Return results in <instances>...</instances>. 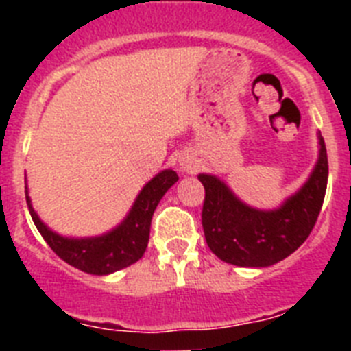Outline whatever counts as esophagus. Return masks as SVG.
<instances>
[{
  "label": "esophagus",
  "mask_w": 351,
  "mask_h": 351,
  "mask_svg": "<svg viewBox=\"0 0 351 351\" xmlns=\"http://www.w3.org/2000/svg\"><path fill=\"white\" fill-rule=\"evenodd\" d=\"M181 169L184 170V172H193V170H195V163L190 160V158H182V160H181Z\"/></svg>",
  "instance_id": "esophagus-1"
}]
</instances>
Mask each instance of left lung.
I'll return each mask as SVG.
<instances>
[{
	"label": "left lung",
	"mask_w": 351,
	"mask_h": 351,
	"mask_svg": "<svg viewBox=\"0 0 351 351\" xmlns=\"http://www.w3.org/2000/svg\"><path fill=\"white\" fill-rule=\"evenodd\" d=\"M304 186L280 209L258 210L241 202L218 178L200 173L206 198L202 226L207 246L219 260L239 267H269L291 255L309 237L325 198L328 179L327 149Z\"/></svg>",
	"instance_id": "1"
}]
</instances>
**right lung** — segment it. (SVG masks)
Wrapping results in <instances>:
<instances>
[{
	"instance_id": "1",
	"label": "right lung",
	"mask_w": 351,
	"mask_h": 351,
	"mask_svg": "<svg viewBox=\"0 0 351 351\" xmlns=\"http://www.w3.org/2000/svg\"><path fill=\"white\" fill-rule=\"evenodd\" d=\"M178 181L179 176L170 169L154 176L142 188L125 221L112 232L100 237L68 239L58 235L45 223H42L38 214L31 207L27 191L26 202L36 228L56 255L79 271L104 276L121 271L142 258L149 243V230H151L154 209L170 186Z\"/></svg>"
}]
</instances>
